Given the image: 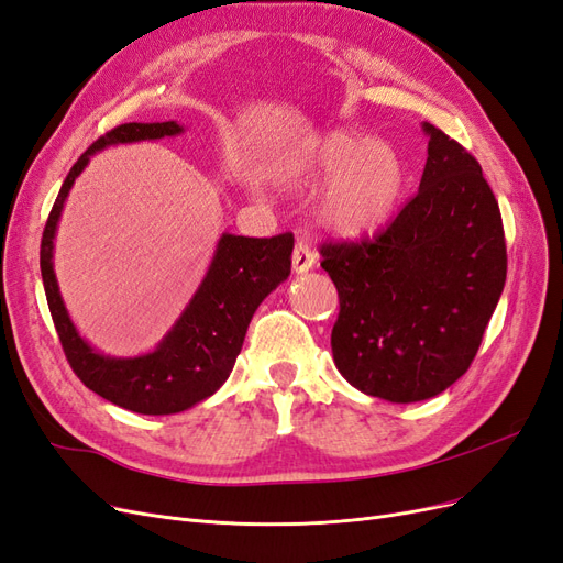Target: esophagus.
<instances>
[{
  "instance_id": "obj_1",
  "label": "esophagus",
  "mask_w": 563,
  "mask_h": 563,
  "mask_svg": "<svg viewBox=\"0 0 563 563\" xmlns=\"http://www.w3.org/2000/svg\"><path fill=\"white\" fill-rule=\"evenodd\" d=\"M291 265H294L296 275H302V272L312 269V265H314V253H312V249H310L308 242H298V244H296L294 255H291Z\"/></svg>"
}]
</instances>
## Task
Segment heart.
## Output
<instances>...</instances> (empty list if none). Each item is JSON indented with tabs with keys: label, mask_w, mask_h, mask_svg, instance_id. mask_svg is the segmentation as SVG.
Returning a JSON list of instances; mask_svg holds the SVG:
<instances>
[{
	"label": "heart",
	"mask_w": 563,
	"mask_h": 563,
	"mask_svg": "<svg viewBox=\"0 0 563 563\" xmlns=\"http://www.w3.org/2000/svg\"><path fill=\"white\" fill-rule=\"evenodd\" d=\"M288 185L327 183L319 199V223L343 236H364L387 223L404 190L399 152L383 141L331 131L305 143L277 166Z\"/></svg>",
	"instance_id": "heart-1"
}]
</instances>
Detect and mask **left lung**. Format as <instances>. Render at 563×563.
<instances>
[{
	"instance_id": "1",
	"label": "left lung",
	"mask_w": 563,
	"mask_h": 563,
	"mask_svg": "<svg viewBox=\"0 0 563 563\" xmlns=\"http://www.w3.org/2000/svg\"><path fill=\"white\" fill-rule=\"evenodd\" d=\"M418 195L360 242H327L338 288L331 350L343 378L395 404L437 397L470 368L507 277L496 195L482 166L424 122Z\"/></svg>"
}]
</instances>
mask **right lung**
Segmentation results:
<instances>
[{
	"instance_id": "add662e5",
	"label": "right lung",
	"mask_w": 563,
	"mask_h": 563,
	"mask_svg": "<svg viewBox=\"0 0 563 563\" xmlns=\"http://www.w3.org/2000/svg\"><path fill=\"white\" fill-rule=\"evenodd\" d=\"M178 133H183V126L176 122H131L100 135L67 174L48 213L40 251L51 319L77 378L103 399L143 416L180 413L211 397L228 380L236 354L242 352L253 312L291 275V232L269 240L225 232L220 236L207 277L155 352L117 360L96 352L77 333L54 272V236L67 192L93 152L108 145L157 141Z\"/></svg>"
}]
</instances>
